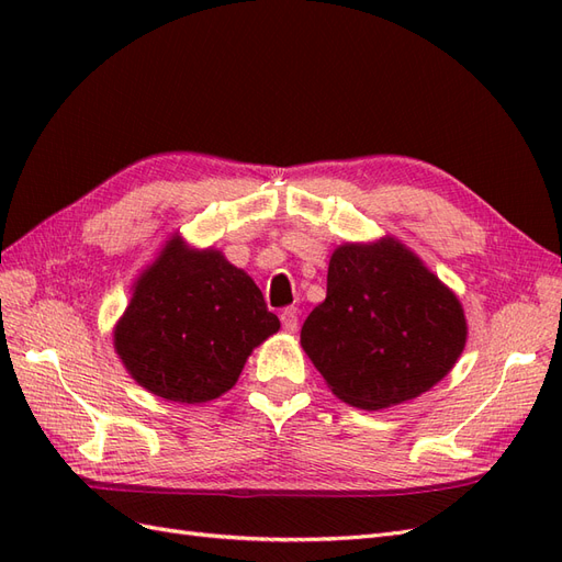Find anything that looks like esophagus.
<instances>
[{
  "instance_id": "34e87169",
  "label": "esophagus",
  "mask_w": 562,
  "mask_h": 562,
  "mask_svg": "<svg viewBox=\"0 0 562 562\" xmlns=\"http://www.w3.org/2000/svg\"><path fill=\"white\" fill-rule=\"evenodd\" d=\"M281 323H283V330L285 333H295L300 326V312L297 307H285L281 312Z\"/></svg>"
}]
</instances>
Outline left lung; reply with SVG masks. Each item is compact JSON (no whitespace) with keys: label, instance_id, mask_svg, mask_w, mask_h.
I'll return each mask as SVG.
<instances>
[{"label":"left lung","instance_id":"8db88e82","mask_svg":"<svg viewBox=\"0 0 562 562\" xmlns=\"http://www.w3.org/2000/svg\"><path fill=\"white\" fill-rule=\"evenodd\" d=\"M462 302L394 236L342 244L328 293L300 345L333 394L361 411L413 401L443 380L467 345Z\"/></svg>","mask_w":562,"mask_h":562}]
</instances>
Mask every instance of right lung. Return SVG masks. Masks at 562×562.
<instances>
[{
  "instance_id": "1",
  "label": "right lung",
  "mask_w": 562,
  "mask_h": 562,
  "mask_svg": "<svg viewBox=\"0 0 562 562\" xmlns=\"http://www.w3.org/2000/svg\"><path fill=\"white\" fill-rule=\"evenodd\" d=\"M114 326V351L149 394L206 403L229 391L281 323L260 288L223 252L192 248L176 232L133 283Z\"/></svg>"
}]
</instances>
